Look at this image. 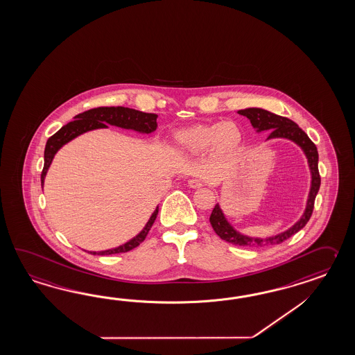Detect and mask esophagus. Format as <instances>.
Masks as SVG:
<instances>
[{"label": "esophagus", "mask_w": 355, "mask_h": 355, "mask_svg": "<svg viewBox=\"0 0 355 355\" xmlns=\"http://www.w3.org/2000/svg\"><path fill=\"white\" fill-rule=\"evenodd\" d=\"M189 186L192 189H200L204 186V182L201 181L200 178H191L189 181Z\"/></svg>", "instance_id": "1"}]
</instances>
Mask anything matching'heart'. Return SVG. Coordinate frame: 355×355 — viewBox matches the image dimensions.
<instances>
[{
    "mask_svg": "<svg viewBox=\"0 0 355 355\" xmlns=\"http://www.w3.org/2000/svg\"><path fill=\"white\" fill-rule=\"evenodd\" d=\"M241 128L230 121L196 124L175 135L177 146L191 154H200L210 148L214 155H231L241 146Z\"/></svg>",
    "mask_w": 355,
    "mask_h": 355,
    "instance_id": "obj_1",
    "label": "heart"
}]
</instances>
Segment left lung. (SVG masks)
I'll use <instances>...</instances> for the list:
<instances>
[{
    "label": "left lung",
    "mask_w": 355,
    "mask_h": 355,
    "mask_svg": "<svg viewBox=\"0 0 355 355\" xmlns=\"http://www.w3.org/2000/svg\"><path fill=\"white\" fill-rule=\"evenodd\" d=\"M239 114H241L243 116H246L250 121L251 125L254 128H257L258 132L261 130H270L268 139H288L294 141L295 144H297L299 146L303 148L309 168H311V187L309 192V199L306 204V209L304 211L303 216L300 218V220L293 225L290 230H287L284 234H277L273 237H268L266 240L263 239H251L248 236L237 232L232 225H230L225 219V214L222 213V210L219 208V205H216V208L213 209L211 216H210V225L213 227V230L216 231V234L225 241L239 245V246H267V245H277L281 242L286 241L287 239H290L293 234L299 232L304 225L308 223V220L311 219L313 209H314V200L318 193L320 186V175L318 171V151L317 146L313 144L308 135L304 132L295 121L285 118V116H279L277 114L270 113L264 109L259 107H249L245 110H239Z\"/></svg>",
    "instance_id": "obj_1"
}]
</instances>
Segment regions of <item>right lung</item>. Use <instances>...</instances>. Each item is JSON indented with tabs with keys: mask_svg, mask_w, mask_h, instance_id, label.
<instances>
[{
	"mask_svg": "<svg viewBox=\"0 0 355 355\" xmlns=\"http://www.w3.org/2000/svg\"><path fill=\"white\" fill-rule=\"evenodd\" d=\"M156 114L142 113L135 109L130 107H123V106H116V107H96L87 110L85 113L78 114L76 116V121H70L67 125L61 127V130H58L53 136L47 139V144L44 147V164L42 173H41V184L44 186V177L49 171V166L51 165L52 159L58 150L70 139H76L79 135L85 133L87 130H97V128H107L106 124L121 127L125 130H133L141 132V133H151L156 130L157 123H156ZM159 208L155 209L153 216H150L146 225L144 230L139 232L136 237L132 240L125 242L124 245H121L115 249L105 251H89V254L94 255H112V254H119V252H127L135 248H137L141 242L146 239L147 234L150 228L155 222L156 216H157Z\"/></svg>",
	"mask_w": 355,
	"mask_h": 355,
	"instance_id": "obj_1",
	"label": "right lung"
}]
</instances>
